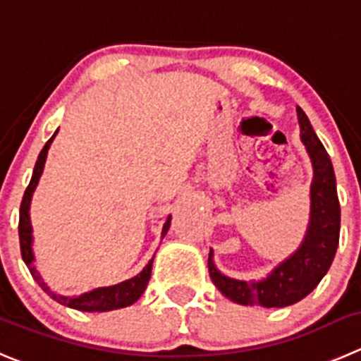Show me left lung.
Here are the masks:
<instances>
[{"instance_id": "1", "label": "left lung", "mask_w": 361, "mask_h": 361, "mask_svg": "<svg viewBox=\"0 0 361 361\" xmlns=\"http://www.w3.org/2000/svg\"><path fill=\"white\" fill-rule=\"evenodd\" d=\"M298 110L301 142L312 161L313 178L310 185V221L299 247L276 265L264 279L244 281L222 274L208 255V271L215 287L237 305L283 308L301 301L317 287L335 258L340 235V203L331 158L313 131L302 109Z\"/></svg>"}]
</instances>
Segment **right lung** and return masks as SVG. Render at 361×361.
I'll use <instances>...</instances> for the list:
<instances>
[{
  "instance_id": "right-lung-1",
  "label": "right lung",
  "mask_w": 361,
  "mask_h": 361,
  "mask_svg": "<svg viewBox=\"0 0 361 361\" xmlns=\"http://www.w3.org/2000/svg\"><path fill=\"white\" fill-rule=\"evenodd\" d=\"M59 130L53 133L51 139L46 142V146L40 151L39 158L35 161V169H33L32 180H30L28 188H26L25 196H23L21 210H19V242H21V255L23 260H25L26 267L32 272L33 279L39 283V287L42 288L46 294L51 299H55L56 302L63 306H69V308L80 310V312H110V310H119L126 308V306L133 305L140 295L146 290L147 283L151 278V269H153V260L154 257L147 262L146 267L139 272L133 278L126 279V281H121L117 285H110V287H97L92 290H87L80 295H63L59 292L53 290L48 283L44 281L42 276L39 274L35 267V255H33V228H32V219H30V207H32V197L33 192H35L37 185H39L40 176H42L44 164H46V158H48L49 146H51L53 139L56 137ZM171 228V215L167 217V221L164 222V228H161V238L167 235Z\"/></svg>"
}]
</instances>
